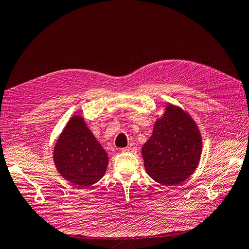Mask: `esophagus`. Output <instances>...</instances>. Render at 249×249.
<instances>
[{
    "label": "esophagus",
    "mask_w": 249,
    "mask_h": 249,
    "mask_svg": "<svg viewBox=\"0 0 249 249\" xmlns=\"http://www.w3.org/2000/svg\"><path fill=\"white\" fill-rule=\"evenodd\" d=\"M122 152L123 153H132V154H136L137 153V147H124V148H122Z\"/></svg>",
    "instance_id": "34e87169"
}]
</instances>
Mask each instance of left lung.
Here are the masks:
<instances>
[{"mask_svg": "<svg viewBox=\"0 0 249 249\" xmlns=\"http://www.w3.org/2000/svg\"><path fill=\"white\" fill-rule=\"evenodd\" d=\"M201 137L196 124L182 109L168 106L153 135L142 147L148 176L163 185H178L197 167Z\"/></svg>", "mask_w": 249, "mask_h": 249, "instance_id": "8db88e82", "label": "left lung"}]
</instances>
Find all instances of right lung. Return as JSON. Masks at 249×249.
<instances>
[{
    "label": "right lung",
    "mask_w": 249,
    "mask_h": 249,
    "mask_svg": "<svg viewBox=\"0 0 249 249\" xmlns=\"http://www.w3.org/2000/svg\"><path fill=\"white\" fill-rule=\"evenodd\" d=\"M54 161L65 179L80 187H89L103 178L109 159L83 118L73 116L57 141Z\"/></svg>",
    "instance_id": "right-lung-1"
}]
</instances>
